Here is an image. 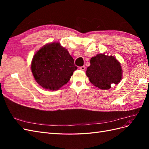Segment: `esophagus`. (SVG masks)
Segmentation results:
<instances>
[{"label":"esophagus","instance_id":"esophagus-1","mask_svg":"<svg viewBox=\"0 0 149 149\" xmlns=\"http://www.w3.org/2000/svg\"><path fill=\"white\" fill-rule=\"evenodd\" d=\"M85 68H86V66H80L79 67V69L81 70H83V71H84L85 70Z\"/></svg>","mask_w":149,"mask_h":149}]
</instances>
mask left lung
<instances>
[{
    "label": "left lung",
    "instance_id": "obj_1",
    "mask_svg": "<svg viewBox=\"0 0 149 149\" xmlns=\"http://www.w3.org/2000/svg\"><path fill=\"white\" fill-rule=\"evenodd\" d=\"M86 75L93 85L101 89H109L111 84H118L122 78L121 66L119 62L112 56L99 54L90 60Z\"/></svg>",
    "mask_w": 149,
    "mask_h": 149
}]
</instances>
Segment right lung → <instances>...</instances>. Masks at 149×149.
Segmentation results:
<instances>
[{
    "label": "right lung",
    "instance_id": "add662e5",
    "mask_svg": "<svg viewBox=\"0 0 149 149\" xmlns=\"http://www.w3.org/2000/svg\"><path fill=\"white\" fill-rule=\"evenodd\" d=\"M31 68L36 81L43 88L54 91L68 82L78 67L66 48L59 43H53L35 53Z\"/></svg>",
    "mask_w": 149,
    "mask_h": 149
}]
</instances>
